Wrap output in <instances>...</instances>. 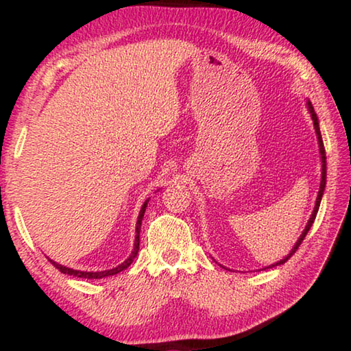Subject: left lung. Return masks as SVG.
<instances>
[{"label": "left lung", "mask_w": 351, "mask_h": 351, "mask_svg": "<svg viewBox=\"0 0 351 351\" xmlns=\"http://www.w3.org/2000/svg\"><path fill=\"white\" fill-rule=\"evenodd\" d=\"M306 108H308V112H310L311 114V119H313V123H314V130H316V136H317V142H319V153H320V162H322V176H320V186H319V192H317V198H316V204H314V209H313V212H311V217H310V219H308V223H306V226H305V229H304V232L300 234V237H299V240L295 241V245L293 246V249H291L289 251V254L287 255V257H283L282 260H278L277 263H272V265H269V266H266V268H274V266H278V265H283L285 261H287L291 255H293L295 251H297V247L300 246V243L304 241V239L306 237V234H308V230L311 229V226H313V223H314V219H316V215H317V212H319V206H320V201H322V197H324V192H325V184H326V156H325V147H324V141H322V134H320V128H319V119H317V114H316V111H314V108H313V105H311V102L310 100H306ZM221 266V268H224L223 265H219ZM265 268V269H266Z\"/></svg>", "instance_id": "obj_1"}]
</instances>
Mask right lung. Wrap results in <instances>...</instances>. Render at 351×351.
<instances>
[{
    "label": "right lung",
    "mask_w": 351,
    "mask_h": 351,
    "mask_svg": "<svg viewBox=\"0 0 351 351\" xmlns=\"http://www.w3.org/2000/svg\"><path fill=\"white\" fill-rule=\"evenodd\" d=\"M148 199H150V198H148ZM148 199L145 201L144 204H142L141 212H139V217H138V221H136V237H134L133 251H132V254H130V257H128L125 261H123V263L116 266V268L106 269V271H79V269L66 268V266H63V265H58L57 261L51 260V258H49V261H51L52 265L56 266V268H57L58 271L63 272V274L75 276V277H80V278H104V277H108V276H114V274H117V272L127 269L128 266L133 263V260L136 258V255H138V252H139V232H141V224H142V219H144V213H145V209H147Z\"/></svg>",
    "instance_id": "obj_1"
}]
</instances>
